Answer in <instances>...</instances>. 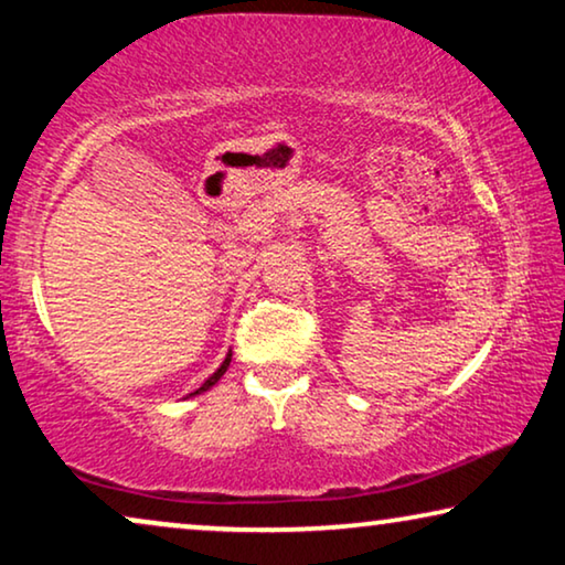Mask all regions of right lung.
I'll return each instance as SVG.
<instances>
[{
    "label": "right lung",
    "instance_id": "1",
    "mask_svg": "<svg viewBox=\"0 0 565 565\" xmlns=\"http://www.w3.org/2000/svg\"><path fill=\"white\" fill-rule=\"evenodd\" d=\"M228 365H231V352L226 354V360H223V365H221L218 370H215V373H213L211 377H207V381H205L203 385H200V388H198V391H192V393H190V396H198V393H203V391H207V388H213V385H215V383H218V381H221V377H223V373H226V370H228Z\"/></svg>",
    "mask_w": 565,
    "mask_h": 565
}]
</instances>
